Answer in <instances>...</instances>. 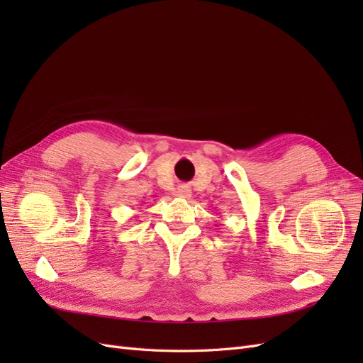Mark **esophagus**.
<instances>
[{"label":"esophagus","instance_id":"34e87169","mask_svg":"<svg viewBox=\"0 0 363 363\" xmlns=\"http://www.w3.org/2000/svg\"><path fill=\"white\" fill-rule=\"evenodd\" d=\"M191 194H192L191 186H188V184H180L177 188V195L180 196V199H189Z\"/></svg>","mask_w":363,"mask_h":363}]
</instances>
